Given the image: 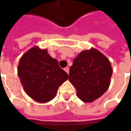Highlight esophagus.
Wrapping results in <instances>:
<instances>
[{"label": "esophagus", "instance_id": "obj_1", "mask_svg": "<svg viewBox=\"0 0 131 131\" xmlns=\"http://www.w3.org/2000/svg\"><path fill=\"white\" fill-rule=\"evenodd\" d=\"M64 70L67 74H69V67H65V68L64 69Z\"/></svg>", "mask_w": 131, "mask_h": 131}]
</instances>
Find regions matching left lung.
I'll use <instances>...</instances> for the list:
<instances>
[{
	"label": "left lung",
	"mask_w": 131,
	"mask_h": 131,
	"mask_svg": "<svg viewBox=\"0 0 131 131\" xmlns=\"http://www.w3.org/2000/svg\"><path fill=\"white\" fill-rule=\"evenodd\" d=\"M112 75L110 60L92 48L78 54L69 69V81L77 96L85 102H92L107 91Z\"/></svg>",
	"instance_id": "8db88e82"
}]
</instances>
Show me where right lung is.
I'll list each match as a JSON object with an SVG mask.
<instances>
[{"instance_id":"1","label":"right lung","mask_w":131,"mask_h":131,"mask_svg":"<svg viewBox=\"0 0 131 131\" xmlns=\"http://www.w3.org/2000/svg\"><path fill=\"white\" fill-rule=\"evenodd\" d=\"M18 76L27 95L42 103L54 98L59 86L69 78L57 60L50 57L46 50L38 47L29 50L21 57Z\"/></svg>"}]
</instances>
